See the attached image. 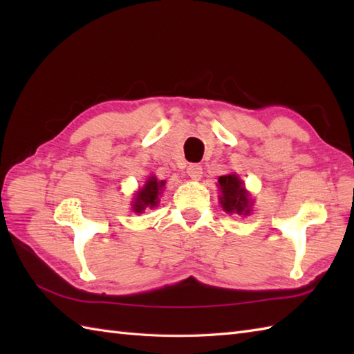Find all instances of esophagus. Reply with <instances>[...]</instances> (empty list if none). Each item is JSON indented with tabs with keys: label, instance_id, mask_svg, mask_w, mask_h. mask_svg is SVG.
<instances>
[{
	"label": "esophagus",
	"instance_id": "esophagus-1",
	"mask_svg": "<svg viewBox=\"0 0 354 354\" xmlns=\"http://www.w3.org/2000/svg\"><path fill=\"white\" fill-rule=\"evenodd\" d=\"M187 173H189V176L193 179H201L202 176V165L199 164H190L189 167H187Z\"/></svg>",
	"mask_w": 354,
	"mask_h": 354
}]
</instances>
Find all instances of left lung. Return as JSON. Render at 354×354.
<instances>
[{"label": "left lung", "mask_w": 354, "mask_h": 354, "mask_svg": "<svg viewBox=\"0 0 354 354\" xmlns=\"http://www.w3.org/2000/svg\"><path fill=\"white\" fill-rule=\"evenodd\" d=\"M219 187L222 190L221 202L227 213L248 214L250 213L251 199H248V193L237 175H227L219 178Z\"/></svg>", "instance_id": "1"}]
</instances>
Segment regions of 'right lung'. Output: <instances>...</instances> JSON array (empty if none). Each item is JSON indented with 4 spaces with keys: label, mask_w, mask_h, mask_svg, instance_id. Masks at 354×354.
Instances as JSON below:
<instances>
[{
    "label": "right lung",
    "mask_w": 354,
    "mask_h": 354,
    "mask_svg": "<svg viewBox=\"0 0 354 354\" xmlns=\"http://www.w3.org/2000/svg\"><path fill=\"white\" fill-rule=\"evenodd\" d=\"M164 184V181L160 183L155 176H150L145 187L135 196L133 212L142 213V209H146V207H155L158 204V194H160Z\"/></svg>",
    "instance_id": "1"
}]
</instances>
